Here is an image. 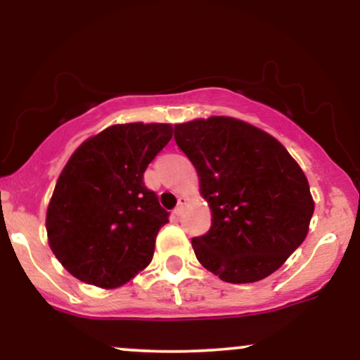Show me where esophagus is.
<instances>
[{
	"mask_svg": "<svg viewBox=\"0 0 360 360\" xmlns=\"http://www.w3.org/2000/svg\"><path fill=\"white\" fill-rule=\"evenodd\" d=\"M184 205H186V198L184 196H179V200H177V206L174 208V214H177V217H179V214L183 213Z\"/></svg>",
	"mask_w": 360,
	"mask_h": 360,
	"instance_id": "1",
	"label": "esophagus"
}]
</instances>
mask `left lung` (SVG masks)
Segmentation results:
<instances>
[{
  "instance_id": "1",
  "label": "left lung",
  "mask_w": 360,
  "mask_h": 360,
  "mask_svg": "<svg viewBox=\"0 0 360 360\" xmlns=\"http://www.w3.org/2000/svg\"><path fill=\"white\" fill-rule=\"evenodd\" d=\"M200 176L212 226L191 243L225 283H255L303 243L313 217L308 179L274 137L242 120L212 117L174 127Z\"/></svg>"
}]
</instances>
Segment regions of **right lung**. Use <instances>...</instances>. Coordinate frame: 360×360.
I'll use <instances>...</instances> for the list:
<instances>
[{"instance_id":"obj_1","label":"right lung","mask_w":360,"mask_h":360,"mask_svg":"<svg viewBox=\"0 0 360 360\" xmlns=\"http://www.w3.org/2000/svg\"><path fill=\"white\" fill-rule=\"evenodd\" d=\"M172 139L167 123L113 125L77 147L47 208L49 245L74 278L118 288L150 264L169 221L143 172Z\"/></svg>"}]
</instances>
